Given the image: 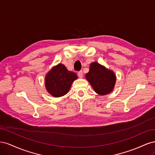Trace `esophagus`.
I'll use <instances>...</instances> for the list:
<instances>
[{"label":"esophagus","mask_w":155,"mask_h":155,"mask_svg":"<svg viewBox=\"0 0 155 155\" xmlns=\"http://www.w3.org/2000/svg\"><path fill=\"white\" fill-rule=\"evenodd\" d=\"M78 77L79 78H83V72L81 71H79V72H78Z\"/></svg>","instance_id":"esophagus-1"}]
</instances>
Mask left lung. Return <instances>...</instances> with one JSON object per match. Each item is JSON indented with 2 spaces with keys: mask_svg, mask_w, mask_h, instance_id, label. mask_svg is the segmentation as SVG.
I'll use <instances>...</instances> for the list:
<instances>
[{
  "mask_svg": "<svg viewBox=\"0 0 155 155\" xmlns=\"http://www.w3.org/2000/svg\"><path fill=\"white\" fill-rule=\"evenodd\" d=\"M94 91L100 95L111 92L114 87L116 77L113 71L96 62L90 64L89 72L85 76Z\"/></svg>",
  "mask_w": 155,
  "mask_h": 155,
  "instance_id": "left-lung-1",
  "label": "left lung"
}]
</instances>
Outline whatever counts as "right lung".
<instances>
[{
    "mask_svg": "<svg viewBox=\"0 0 155 155\" xmlns=\"http://www.w3.org/2000/svg\"><path fill=\"white\" fill-rule=\"evenodd\" d=\"M77 78L76 74L69 71L64 64L59 63L46 74V89L54 97L63 96L68 93L73 81Z\"/></svg>",
    "mask_w": 155,
    "mask_h": 155,
    "instance_id": "right-lung-1",
    "label": "right lung"
}]
</instances>
